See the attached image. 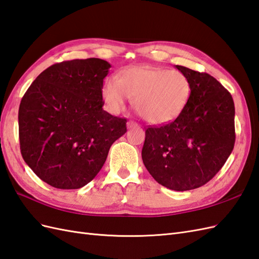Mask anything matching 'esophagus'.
I'll return each mask as SVG.
<instances>
[{
	"label": "esophagus",
	"instance_id": "esophagus-1",
	"mask_svg": "<svg viewBox=\"0 0 259 259\" xmlns=\"http://www.w3.org/2000/svg\"><path fill=\"white\" fill-rule=\"evenodd\" d=\"M127 127H128V129L135 128V127H138V123L135 122V121H132V120H129V121L127 122Z\"/></svg>",
	"mask_w": 259,
	"mask_h": 259
}]
</instances>
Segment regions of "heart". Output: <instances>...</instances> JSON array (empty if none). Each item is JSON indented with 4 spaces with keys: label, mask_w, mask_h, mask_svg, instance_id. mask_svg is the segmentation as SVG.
<instances>
[{
    "label": "heart",
    "mask_w": 259,
    "mask_h": 259,
    "mask_svg": "<svg viewBox=\"0 0 259 259\" xmlns=\"http://www.w3.org/2000/svg\"><path fill=\"white\" fill-rule=\"evenodd\" d=\"M191 94L184 73L155 66H132L105 79L102 98L111 114H119L134 97V105L145 120L165 124L182 114Z\"/></svg>",
    "instance_id": "obj_1"
}]
</instances>
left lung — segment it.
I'll return each mask as SVG.
<instances>
[{"instance_id":"1","label":"left lung","mask_w":259,"mask_h":259,"mask_svg":"<svg viewBox=\"0 0 259 259\" xmlns=\"http://www.w3.org/2000/svg\"><path fill=\"white\" fill-rule=\"evenodd\" d=\"M175 68L188 77L190 98L174 121L145 130L142 160L158 184L185 191L203 186L227 162L235 142V108L213 76Z\"/></svg>"}]
</instances>
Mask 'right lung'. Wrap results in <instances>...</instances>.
Here are the masks:
<instances>
[{
    "mask_svg": "<svg viewBox=\"0 0 259 259\" xmlns=\"http://www.w3.org/2000/svg\"><path fill=\"white\" fill-rule=\"evenodd\" d=\"M110 63L97 58L56 63L39 74L18 110L24 161L45 183L78 189L127 131L124 118L103 109L102 88Z\"/></svg>",
    "mask_w": 259,
    "mask_h": 259,
    "instance_id": "right-lung-1",
    "label": "right lung"
}]
</instances>
